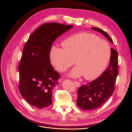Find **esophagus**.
Instances as JSON below:
<instances>
[{
	"instance_id": "34e87169",
	"label": "esophagus",
	"mask_w": 132,
	"mask_h": 132,
	"mask_svg": "<svg viewBox=\"0 0 132 132\" xmlns=\"http://www.w3.org/2000/svg\"><path fill=\"white\" fill-rule=\"evenodd\" d=\"M74 84L75 85V86H77V87H80V85H81L80 83V82H78V81H74Z\"/></svg>"
}]
</instances>
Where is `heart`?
Segmentation results:
<instances>
[{"label":"heart","mask_w":132,"mask_h":132,"mask_svg":"<svg viewBox=\"0 0 132 132\" xmlns=\"http://www.w3.org/2000/svg\"><path fill=\"white\" fill-rule=\"evenodd\" d=\"M63 49L51 48V63L58 71L63 72L77 64L69 75L79 78L84 75L87 80H93L103 72L111 54L109 42L93 34L81 32L67 38L62 44Z\"/></svg>","instance_id":"b5f03b06"}]
</instances>
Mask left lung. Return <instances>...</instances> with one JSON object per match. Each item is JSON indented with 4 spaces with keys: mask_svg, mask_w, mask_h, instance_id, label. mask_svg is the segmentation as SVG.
<instances>
[{
    "mask_svg": "<svg viewBox=\"0 0 132 132\" xmlns=\"http://www.w3.org/2000/svg\"><path fill=\"white\" fill-rule=\"evenodd\" d=\"M103 35L110 42L112 39L105 31L96 27H91ZM111 50L110 65L98 78L83 85L79 88L77 103L78 107L84 110H94L101 107L113 94L114 84L118 74V53L113 48Z\"/></svg>",
    "mask_w": 132,
    "mask_h": 132,
    "instance_id": "obj_1",
    "label": "left lung"
}]
</instances>
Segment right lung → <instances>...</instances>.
<instances>
[{
  "label": "right lung",
  "instance_id": "right-lung-1",
  "mask_svg": "<svg viewBox=\"0 0 132 132\" xmlns=\"http://www.w3.org/2000/svg\"><path fill=\"white\" fill-rule=\"evenodd\" d=\"M73 27L58 23H43L26 42L19 65V87L30 105L41 109L52 102V90L60 76L51 64V46L55 39Z\"/></svg>",
  "mask_w": 132,
  "mask_h": 132
}]
</instances>
